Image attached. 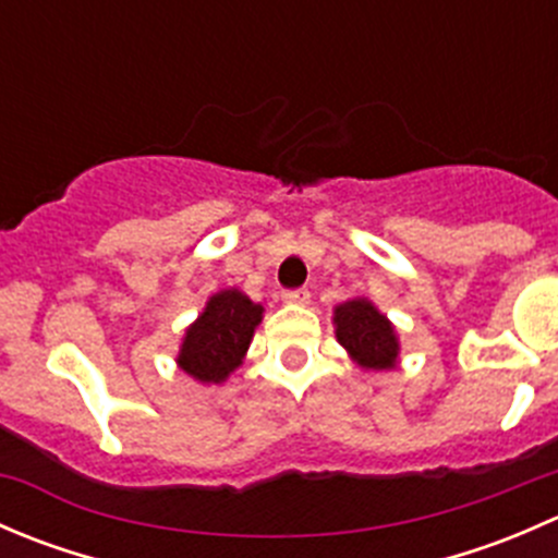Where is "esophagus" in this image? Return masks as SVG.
<instances>
[{"mask_svg":"<svg viewBox=\"0 0 558 558\" xmlns=\"http://www.w3.org/2000/svg\"><path fill=\"white\" fill-rule=\"evenodd\" d=\"M283 302L286 305H296L305 307L311 302V291L307 289H294V291H283Z\"/></svg>","mask_w":558,"mask_h":558,"instance_id":"esophagus-1","label":"esophagus"}]
</instances>
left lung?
<instances>
[{
    "mask_svg": "<svg viewBox=\"0 0 558 558\" xmlns=\"http://www.w3.org/2000/svg\"><path fill=\"white\" fill-rule=\"evenodd\" d=\"M331 324H335L337 342L362 369L384 373L399 364L397 326L367 296L340 302L331 315Z\"/></svg>",
    "mask_w": 558,
    "mask_h": 558,
    "instance_id": "8db88e82",
    "label": "left lung"
}]
</instances>
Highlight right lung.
Returning a JSON list of instances; mask_svg holds the SVG:
<instances>
[{"mask_svg":"<svg viewBox=\"0 0 558 558\" xmlns=\"http://www.w3.org/2000/svg\"><path fill=\"white\" fill-rule=\"evenodd\" d=\"M262 318L264 307L240 289L216 291L185 329L174 364L196 384L221 386L243 364Z\"/></svg>","mask_w":558,"mask_h":558,"instance_id":"1","label":"right lung"}]
</instances>
